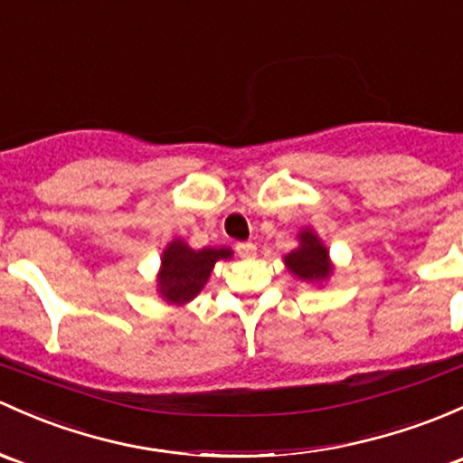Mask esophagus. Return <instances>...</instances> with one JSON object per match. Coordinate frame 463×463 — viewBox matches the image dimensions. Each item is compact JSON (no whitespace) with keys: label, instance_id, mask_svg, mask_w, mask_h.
<instances>
[{"label":"esophagus","instance_id":"esophagus-1","mask_svg":"<svg viewBox=\"0 0 463 463\" xmlns=\"http://www.w3.org/2000/svg\"><path fill=\"white\" fill-rule=\"evenodd\" d=\"M257 252V246L250 244V241H241V244H237V255L240 257H252Z\"/></svg>","mask_w":463,"mask_h":463}]
</instances>
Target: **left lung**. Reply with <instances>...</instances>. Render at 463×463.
<instances>
[{
	"instance_id": "1",
	"label": "left lung",
	"mask_w": 463,
	"mask_h": 463,
	"mask_svg": "<svg viewBox=\"0 0 463 463\" xmlns=\"http://www.w3.org/2000/svg\"><path fill=\"white\" fill-rule=\"evenodd\" d=\"M297 240H299V246L284 257L286 269L293 272L297 279L308 281V284H321L328 279L333 275V264H330L328 250L315 235V231L304 228Z\"/></svg>"
}]
</instances>
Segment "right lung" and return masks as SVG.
Listing matches in <instances>:
<instances>
[{"mask_svg": "<svg viewBox=\"0 0 463 463\" xmlns=\"http://www.w3.org/2000/svg\"><path fill=\"white\" fill-rule=\"evenodd\" d=\"M232 257L231 248H202L194 250L182 240H173L164 248L162 269L157 275V290L168 304L184 306L194 299L206 286L219 260Z\"/></svg>", "mask_w": 463, "mask_h": 463, "instance_id": "1", "label": "right lung"}]
</instances>
